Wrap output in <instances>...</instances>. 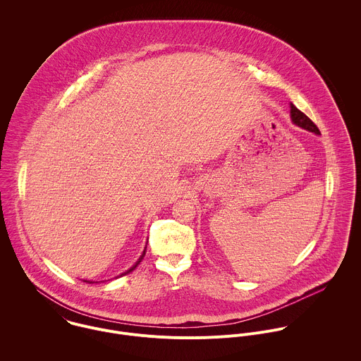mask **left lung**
<instances>
[{
	"label": "left lung",
	"mask_w": 361,
	"mask_h": 361,
	"mask_svg": "<svg viewBox=\"0 0 361 361\" xmlns=\"http://www.w3.org/2000/svg\"><path fill=\"white\" fill-rule=\"evenodd\" d=\"M290 119H292V122L296 126H299L302 129H306V130H310V132H312L315 135H319V130L314 125V122L310 119L307 115H305L300 109H298L292 103H290Z\"/></svg>",
	"instance_id": "8db88e82"
}]
</instances>
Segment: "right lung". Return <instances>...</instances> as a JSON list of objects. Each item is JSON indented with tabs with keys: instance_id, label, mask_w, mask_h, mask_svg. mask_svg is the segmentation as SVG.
<instances>
[{
	"instance_id": "right-lung-1",
	"label": "right lung",
	"mask_w": 361,
	"mask_h": 361,
	"mask_svg": "<svg viewBox=\"0 0 361 361\" xmlns=\"http://www.w3.org/2000/svg\"><path fill=\"white\" fill-rule=\"evenodd\" d=\"M145 255H146V249H145V250H143V255H142V256H140V258H139V259H137V261H136V264H135V265H133V267H130V268H129V269H128V271H125V272H123V274H121V276H122V275H126V274H129V272H132V271H133V269H135V268H136V267H137V265H139V264H140V261H142V259H143V257H145ZM85 282H89V281H85ZM90 283H92V282H90Z\"/></svg>"
}]
</instances>
